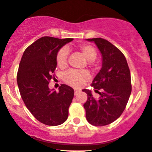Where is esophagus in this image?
I'll return each mask as SVG.
<instances>
[{
  "label": "esophagus",
  "mask_w": 152,
  "mask_h": 152,
  "mask_svg": "<svg viewBox=\"0 0 152 152\" xmlns=\"http://www.w3.org/2000/svg\"><path fill=\"white\" fill-rule=\"evenodd\" d=\"M78 93H80V91L77 90V89H75V95H77Z\"/></svg>",
  "instance_id": "esophagus-1"
}]
</instances>
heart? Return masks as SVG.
Listing matches in <instances>:
<instances>
[{"instance_id": "obj_1", "label": "heart", "mask_w": 152, "mask_h": 152, "mask_svg": "<svg viewBox=\"0 0 152 152\" xmlns=\"http://www.w3.org/2000/svg\"><path fill=\"white\" fill-rule=\"evenodd\" d=\"M79 50L88 61H94L96 59L97 53L96 49L91 45H80ZM56 63L58 66L61 69H64L67 66V50L66 48H62L58 52L56 56ZM89 79H90V74L86 70H82V71L69 70L63 76L64 83L75 88H80Z\"/></svg>"}]
</instances>
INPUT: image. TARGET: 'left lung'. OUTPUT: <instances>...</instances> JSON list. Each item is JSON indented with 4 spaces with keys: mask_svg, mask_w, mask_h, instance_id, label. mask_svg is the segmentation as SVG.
Returning <instances> with one entry per match:
<instances>
[{
    "mask_svg": "<svg viewBox=\"0 0 152 152\" xmlns=\"http://www.w3.org/2000/svg\"><path fill=\"white\" fill-rule=\"evenodd\" d=\"M94 42L102 54V68L91 86L99 92V99L83 89L88 99L83 104L87 121L94 126L110 124L122 114L132 91L131 75L126 58L116 47L102 38L88 39Z\"/></svg>",
    "mask_w": 152,
    "mask_h": 152,
    "instance_id": "1",
    "label": "left lung"
}]
</instances>
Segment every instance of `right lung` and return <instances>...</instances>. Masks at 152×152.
Instances as JSON below:
<instances>
[{"label":"right lung","instance_id":"obj_1","mask_svg":"<svg viewBox=\"0 0 152 152\" xmlns=\"http://www.w3.org/2000/svg\"><path fill=\"white\" fill-rule=\"evenodd\" d=\"M73 39L44 37L28 47L19 65L17 81L20 95L32 115L44 124L58 126L68 118L74 90L62 84L58 91L49 88L59 50Z\"/></svg>","mask_w":152,"mask_h":152}]
</instances>
